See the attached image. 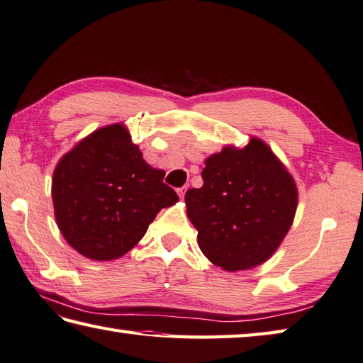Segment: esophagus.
<instances>
[{
	"label": "esophagus",
	"instance_id": "34e87169",
	"mask_svg": "<svg viewBox=\"0 0 363 363\" xmlns=\"http://www.w3.org/2000/svg\"><path fill=\"white\" fill-rule=\"evenodd\" d=\"M186 187H181V189H177V195H179V198H181V200H182V198H184V195H186Z\"/></svg>",
	"mask_w": 363,
	"mask_h": 363
}]
</instances>
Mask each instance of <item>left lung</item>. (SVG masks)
Instances as JSON below:
<instances>
[{
  "instance_id": "1",
  "label": "left lung",
  "mask_w": 363,
  "mask_h": 363,
  "mask_svg": "<svg viewBox=\"0 0 363 363\" xmlns=\"http://www.w3.org/2000/svg\"><path fill=\"white\" fill-rule=\"evenodd\" d=\"M203 187L186 194L198 245L223 271H244L267 261L296 216L294 177L264 141L225 146L204 160Z\"/></svg>"
}]
</instances>
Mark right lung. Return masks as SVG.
<instances>
[{
    "instance_id": "obj_1",
    "label": "right lung",
    "mask_w": 363,
    "mask_h": 363,
    "mask_svg": "<svg viewBox=\"0 0 363 363\" xmlns=\"http://www.w3.org/2000/svg\"><path fill=\"white\" fill-rule=\"evenodd\" d=\"M132 143L124 124L89 133L64 154L52 179L55 218L67 244L94 261L137 245L162 208L179 201Z\"/></svg>"
}]
</instances>
